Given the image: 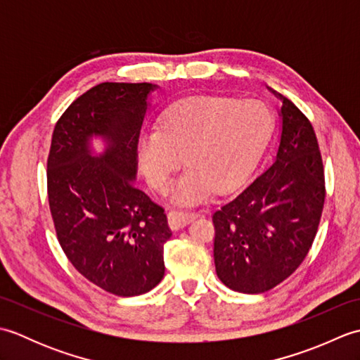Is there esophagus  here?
<instances>
[{
	"label": "esophagus",
	"instance_id": "obj_1",
	"mask_svg": "<svg viewBox=\"0 0 360 360\" xmlns=\"http://www.w3.org/2000/svg\"><path fill=\"white\" fill-rule=\"evenodd\" d=\"M198 218V213L195 212H184V210H170L168 212V224L173 231H178L184 226L190 224L192 221Z\"/></svg>",
	"mask_w": 360,
	"mask_h": 360
}]
</instances>
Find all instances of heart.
<instances>
[{"label": "heart", "mask_w": 360, "mask_h": 360, "mask_svg": "<svg viewBox=\"0 0 360 360\" xmlns=\"http://www.w3.org/2000/svg\"><path fill=\"white\" fill-rule=\"evenodd\" d=\"M274 116L257 98L192 97L172 105L158 129L137 142V159L148 184L164 192L184 164L192 167L174 186L178 204H195L213 188L229 193L254 170L269 143Z\"/></svg>", "instance_id": "1"}]
</instances>
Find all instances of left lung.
<instances>
[{"instance_id": "left-lung-1", "label": "left lung", "mask_w": 360, "mask_h": 360, "mask_svg": "<svg viewBox=\"0 0 360 360\" xmlns=\"http://www.w3.org/2000/svg\"><path fill=\"white\" fill-rule=\"evenodd\" d=\"M277 97L281 136L272 165L212 217L217 275L243 294L266 292L295 272L316 238L325 204L314 128L289 98Z\"/></svg>"}]
</instances>
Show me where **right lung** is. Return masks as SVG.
Segmentation results:
<instances>
[{"label":"right lung","mask_w":360,"mask_h":360,"mask_svg":"<svg viewBox=\"0 0 360 360\" xmlns=\"http://www.w3.org/2000/svg\"><path fill=\"white\" fill-rule=\"evenodd\" d=\"M151 83L105 82L68 106L52 133L48 198L57 240L83 277L119 297L162 280L172 236L164 209L134 184ZM102 136V155L90 139Z\"/></svg>","instance_id":"1"}]
</instances>
